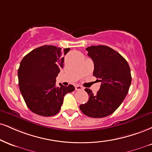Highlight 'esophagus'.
Returning a JSON list of instances; mask_svg holds the SVG:
<instances>
[{
  "instance_id": "1",
  "label": "esophagus",
  "mask_w": 152,
  "mask_h": 152,
  "mask_svg": "<svg viewBox=\"0 0 152 152\" xmlns=\"http://www.w3.org/2000/svg\"><path fill=\"white\" fill-rule=\"evenodd\" d=\"M75 88H76V91H82L83 90V88L80 85H76L75 86Z\"/></svg>"
}]
</instances>
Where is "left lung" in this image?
<instances>
[{"label": "left lung", "instance_id": "obj_1", "mask_svg": "<svg viewBox=\"0 0 152 152\" xmlns=\"http://www.w3.org/2000/svg\"><path fill=\"white\" fill-rule=\"evenodd\" d=\"M86 50L94 63V76L101 85L96 94L85 89L88 100L79 107L91 118H104L114 113L127 96L132 81L130 68L125 58L110 47L98 45Z\"/></svg>", "mask_w": 152, "mask_h": 152}]
</instances>
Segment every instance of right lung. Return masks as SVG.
Masks as SVG:
<instances>
[{"label": "right lung", "instance_id": "add662e5", "mask_svg": "<svg viewBox=\"0 0 152 152\" xmlns=\"http://www.w3.org/2000/svg\"><path fill=\"white\" fill-rule=\"evenodd\" d=\"M70 48L44 45L24 56L18 71L20 91L28 108L41 116L59 112L64 97L75 90L73 85L56 86V77L64 67V56Z\"/></svg>", "mask_w": 152, "mask_h": 152}]
</instances>
